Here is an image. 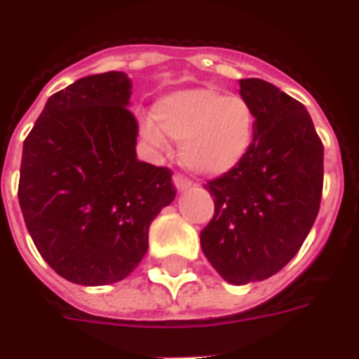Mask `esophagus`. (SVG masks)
I'll return each mask as SVG.
<instances>
[{
    "instance_id": "34e87169",
    "label": "esophagus",
    "mask_w": 359,
    "mask_h": 359,
    "mask_svg": "<svg viewBox=\"0 0 359 359\" xmlns=\"http://www.w3.org/2000/svg\"><path fill=\"white\" fill-rule=\"evenodd\" d=\"M173 182H175V186H177V189H179V191H184V189H188L189 186H191V180L186 179L184 175H180V173L173 175Z\"/></svg>"
}]
</instances>
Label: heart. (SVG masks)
Masks as SVG:
<instances>
[{
    "label": "heart",
    "instance_id": "1",
    "mask_svg": "<svg viewBox=\"0 0 359 359\" xmlns=\"http://www.w3.org/2000/svg\"><path fill=\"white\" fill-rule=\"evenodd\" d=\"M154 121L142 133L162 147L168 136L180 142V160L188 170L206 177L232 171L247 156L255 140L256 114L243 95H225L214 88H191L160 99Z\"/></svg>",
    "mask_w": 359,
    "mask_h": 359
}]
</instances>
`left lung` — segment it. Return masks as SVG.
Here are the masks:
<instances>
[{"label": "left lung", "mask_w": 359, "mask_h": 359, "mask_svg": "<svg viewBox=\"0 0 359 359\" xmlns=\"http://www.w3.org/2000/svg\"><path fill=\"white\" fill-rule=\"evenodd\" d=\"M256 114L247 156L208 180L214 217L201 249L226 282L264 280L299 252L323 195V142L304 104L262 79H241Z\"/></svg>", "instance_id": "left-lung-1"}]
</instances>
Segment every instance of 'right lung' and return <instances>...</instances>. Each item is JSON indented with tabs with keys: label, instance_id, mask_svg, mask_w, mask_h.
I'll list each match as a JSON object with an SVG mask.
<instances>
[{
	"label": "right lung",
	"instance_id": "add662e5",
	"mask_svg": "<svg viewBox=\"0 0 359 359\" xmlns=\"http://www.w3.org/2000/svg\"><path fill=\"white\" fill-rule=\"evenodd\" d=\"M123 72L88 75L48 99L23 142L18 201L49 267L81 285L123 280L151 221L175 199L171 170L136 158Z\"/></svg>",
	"mask_w": 359,
	"mask_h": 359
}]
</instances>
